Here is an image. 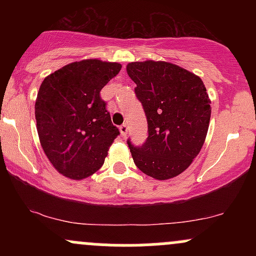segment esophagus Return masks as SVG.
Listing matches in <instances>:
<instances>
[{"label":"esophagus","mask_w":256,"mask_h":256,"mask_svg":"<svg viewBox=\"0 0 256 256\" xmlns=\"http://www.w3.org/2000/svg\"><path fill=\"white\" fill-rule=\"evenodd\" d=\"M119 130H120V134H122V136L125 137L126 134H128V125H126V122L119 126Z\"/></svg>","instance_id":"obj_1"}]
</instances>
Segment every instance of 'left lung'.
<instances>
[{"mask_svg": "<svg viewBox=\"0 0 256 256\" xmlns=\"http://www.w3.org/2000/svg\"><path fill=\"white\" fill-rule=\"evenodd\" d=\"M126 71L148 122L142 146L128 140L134 165L158 180L176 177L198 156L207 136L212 108L204 82L165 61L131 62Z\"/></svg>", "mask_w": 256, "mask_h": 256, "instance_id": "obj_1", "label": "left lung"}]
</instances>
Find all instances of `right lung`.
Segmentation results:
<instances>
[{
	"label": "right lung",
	"instance_id": "1",
	"mask_svg": "<svg viewBox=\"0 0 256 256\" xmlns=\"http://www.w3.org/2000/svg\"><path fill=\"white\" fill-rule=\"evenodd\" d=\"M122 64L98 58L66 64L44 78L34 104L46 158L61 174L84 179L104 165L120 134L100 92Z\"/></svg>",
	"mask_w": 256,
	"mask_h": 256
}]
</instances>
